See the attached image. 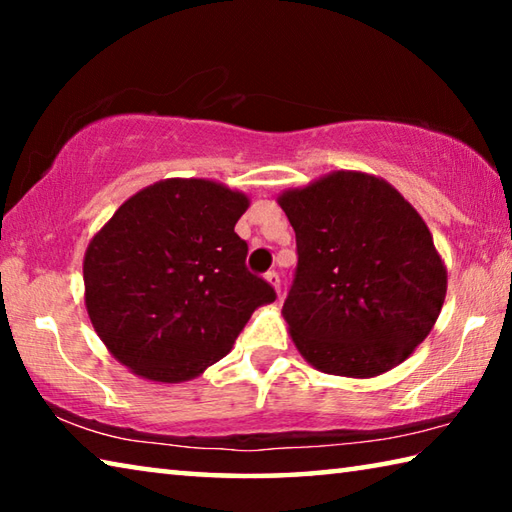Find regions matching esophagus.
Returning a JSON list of instances; mask_svg holds the SVG:
<instances>
[{"instance_id": "obj_1", "label": "esophagus", "mask_w": 512, "mask_h": 512, "mask_svg": "<svg viewBox=\"0 0 512 512\" xmlns=\"http://www.w3.org/2000/svg\"><path fill=\"white\" fill-rule=\"evenodd\" d=\"M266 282L271 284V287H273L277 293H280V275H277L275 271H268V273H266Z\"/></svg>"}]
</instances>
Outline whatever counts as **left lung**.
<instances>
[{"mask_svg": "<svg viewBox=\"0 0 512 512\" xmlns=\"http://www.w3.org/2000/svg\"><path fill=\"white\" fill-rule=\"evenodd\" d=\"M298 266L282 316L302 359L327 375L388 372L427 339L447 268L418 210L363 171H332L277 196Z\"/></svg>", "mask_w": 512, "mask_h": 512, "instance_id": "obj_1", "label": "left lung"}]
</instances>
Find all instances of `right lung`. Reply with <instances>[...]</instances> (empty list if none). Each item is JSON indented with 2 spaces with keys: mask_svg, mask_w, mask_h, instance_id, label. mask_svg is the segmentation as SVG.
Segmentation results:
<instances>
[{
  "mask_svg": "<svg viewBox=\"0 0 512 512\" xmlns=\"http://www.w3.org/2000/svg\"><path fill=\"white\" fill-rule=\"evenodd\" d=\"M248 205L216 180L167 178L121 203L90 239L85 309L121 366L162 384L194 379L275 300L271 284L248 273L235 232Z\"/></svg>",
  "mask_w": 512,
  "mask_h": 512,
  "instance_id": "add662e5",
  "label": "right lung"
}]
</instances>
